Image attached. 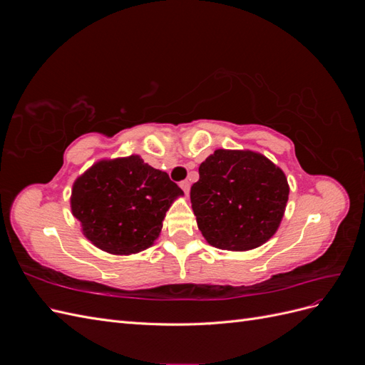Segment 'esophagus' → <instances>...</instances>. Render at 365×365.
Returning <instances> with one entry per match:
<instances>
[{
  "label": "esophagus",
  "instance_id": "1",
  "mask_svg": "<svg viewBox=\"0 0 365 365\" xmlns=\"http://www.w3.org/2000/svg\"><path fill=\"white\" fill-rule=\"evenodd\" d=\"M180 185H181V189L184 190V193H185V195H189V190H190V182H189V181H182Z\"/></svg>",
  "mask_w": 365,
  "mask_h": 365
}]
</instances>
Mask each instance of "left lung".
Segmentation results:
<instances>
[{"instance_id":"obj_1","label":"left lung","mask_w":365,"mask_h":365,"mask_svg":"<svg viewBox=\"0 0 365 365\" xmlns=\"http://www.w3.org/2000/svg\"><path fill=\"white\" fill-rule=\"evenodd\" d=\"M289 196L284 172L254 150L216 149L200 165L190 201L212 247L248 251L279 230Z\"/></svg>"}]
</instances>
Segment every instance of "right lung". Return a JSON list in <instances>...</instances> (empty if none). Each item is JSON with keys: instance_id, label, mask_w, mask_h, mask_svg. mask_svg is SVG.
<instances>
[{"instance_id": "obj_1", "label": "right lung", "mask_w": 365, "mask_h": 365, "mask_svg": "<svg viewBox=\"0 0 365 365\" xmlns=\"http://www.w3.org/2000/svg\"><path fill=\"white\" fill-rule=\"evenodd\" d=\"M184 192L140 155L98 160L77 176L71 213L98 250L130 256L153 245L165 212Z\"/></svg>"}]
</instances>
